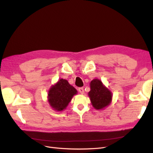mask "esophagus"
Returning a JSON list of instances; mask_svg holds the SVG:
<instances>
[{
    "label": "esophagus",
    "mask_w": 153,
    "mask_h": 153,
    "mask_svg": "<svg viewBox=\"0 0 153 153\" xmlns=\"http://www.w3.org/2000/svg\"><path fill=\"white\" fill-rule=\"evenodd\" d=\"M79 92H80V94H84V88L83 87H80V88H79Z\"/></svg>",
    "instance_id": "obj_1"
}]
</instances>
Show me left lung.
Here are the masks:
<instances>
[{"label": "left lung", "instance_id": "obj_1", "mask_svg": "<svg viewBox=\"0 0 153 153\" xmlns=\"http://www.w3.org/2000/svg\"><path fill=\"white\" fill-rule=\"evenodd\" d=\"M90 87L91 91L88 93V95L95 109L102 110L110 105L113 95L100 79H93L90 83Z\"/></svg>", "mask_w": 153, "mask_h": 153}]
</instances>
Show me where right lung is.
Segmentation results:
<instances>
[{
    "mask_svg": "<svg viewBox=\"0 0 153 153\" xmlns=\"http://www.w3.org/2000/svg\"><path fill=\"white\" fill-rule=\"evenodd\" d=\"M77 94V90L67 80L61 79L48 91V101L54 110L61 111L66 108L73 96Z\"/></svg>",
    "mask_w": 153,
    "mask_h": 153,
    "instance_id": "right-lung-1",
    "label": "right lung"
}]
</instances>
